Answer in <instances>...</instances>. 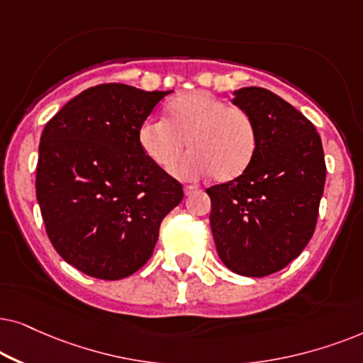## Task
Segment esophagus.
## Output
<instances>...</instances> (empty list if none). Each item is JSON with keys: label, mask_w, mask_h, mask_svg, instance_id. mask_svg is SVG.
I'll use <instances>...</instances> for the list:
<instances>
[{"label": "esophagus", "mask_w": 363, "mask_h": 363, "mask_svg": "<svg viewBox=\"0 0 363 363\" xmlns=\"http://www.w3.org/2000/svg\"><path fill=\"white\" fill-rule=\"evenodd\" d=\"M199 189H197L196 186H191V184H187V186H184V194L186 196H192L194 194V192H197Z\"/></svg>", "instance_id": "34e87169"}]
</instances>
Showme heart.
Instances as JSON below:
<instances>
[{"instance_id": "1", "label": "heart", "mask_w": 363, "mask_h": 363, "mask_svg": "<svg viewBox=\"0 0 363 363\" xmlns=\"http://www.w3.org/2000/svg\"><path fill=\"white\" fill-rule=\"evenodd\" d=\"M192 151L171 167L181 179L214 174L230 181L249 167L257 149V129L247 111L206 91L176 96L166 106V119H147L139 128L143 151L159 167H167L184 151Z\"/></svg>"}]
</instances>
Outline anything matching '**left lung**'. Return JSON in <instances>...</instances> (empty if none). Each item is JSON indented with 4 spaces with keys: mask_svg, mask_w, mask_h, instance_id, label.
<instances>
[{
    "mask_svg": "<svg viewBox=\"0 0 363 363\" xmlns=\"http://www.w3.org/2000/svg\"><path fill=\"white\" fill-rule=\"evenodd\" d=\"M232 94L252 116L257 149L239 177L206 191L211 229L227 269L265 277L291 264L312 239L325 159L315 125L287 101L255 86Z\"/></svg>",
    "mask_w": 363,
    "mask_h": 363,
    "instance_id": "8db88e82",
    "label": "left lung"
}]
</instances>
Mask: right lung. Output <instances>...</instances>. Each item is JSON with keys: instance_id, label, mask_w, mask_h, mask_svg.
Masks as SVG:
<instances>
[{"instance_id": "add662e5", "label": "right lung", "mask_w": 363, "mask_h": 363, "mask_svg": "<svg viewBox=\"0 0 363 363\" xmlns=\"http://www.w3.org/2000/svg\"><path fill=\"white\" fill-rule=\"evenodd\" d=\"M169 93L98 84L43 129L36 197L46 234L67 264L91 277L119 280L141 269L162 219L184 197L181 182L139 144V128Z\"/></svg>"}]
</instances>
